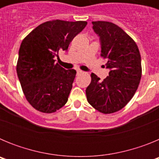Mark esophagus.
Returning <instances> with one entry per match:
<instances>
[{
	"label": "esophagus",
	"instance_id": "obj_1",
	"mask_svg": "<svg viewBox=\"0 0 159 159\" xmlns=\"http://www.w3.org/2000/svg\"><path fill=\"white\" fill-rule=\"evenodd\" d=\"M81 73H83L81 70H77V74H81Z\"/></svg>",
	"mask_w": 159,
	"mask_h": 159
}]
</instances>
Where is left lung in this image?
<instances>
[{"label":"left lung","instance_id":"1","mask_svg":"<svg viewBox=\"0 0 159 159\" xmlns=\"http://www.w3.org/2000/svg\"><path fill=\"white\" fill-rule=\"evenodd\" d=\"M99 36L101 57L107 59L109 75L100 81L92 73L86 89L88 102L103 114L119 111L130 102L142 76L141 56L134 40L118 25L108 21H92Z\"/></svg>","mask_w":159,"mask_h":159}]
</instances>
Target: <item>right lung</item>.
Segmentation results:
<instances>
[{
	"mask_svg": "<svg viewBox=\"0 0 159 159\" xmlns=\"http://www.w3.org/2000/svg\"><path fill=\"white\" fill-rule=\"evenodd\" d=\"M87 21L55 20L41 24L22 40L16 72L28 102L36 110L53 113L64 107L76 75L55 63L59 51L86 27Z\"/></svg>",
	"mask_w": 159,
	"mask_h": 159,
	"instance_id": "right-lung-1",
	"label": "right lung"
}]
</instances>
